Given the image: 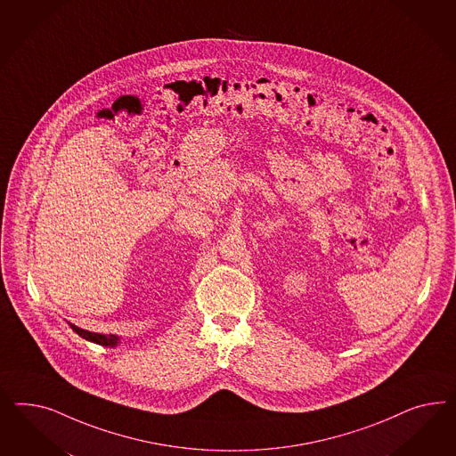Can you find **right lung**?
Instances as JSON below:
<instances>
[{"mask_svg":"<svg viewBox=\"0 0 456 456\" xmlns=\"http://www.w3.org/2000/svg\"><path fill=\"white\" fill-rule=\"evenodd\" d=\"M69 328L73 330V331L77 332L78 336H82L83 339H86V341H92V343H97L100 346H113L118 345V341H120V338L118 336H115V334H98V332H90L85 331L82 328H78V326H75V324H69Z\"/></svg>","mask_w":456,"mask_h":456,"instance_id":"add662e5","label":"right lung"}]
</instances>
